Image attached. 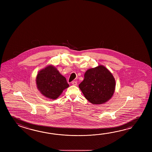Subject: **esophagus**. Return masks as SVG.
Wrapping results in <instances>:
<instances>
[{
  "mask_svg": "<svg viewBox=\"0 0 152 152\" xmlns=\"http://www.w3.org/2000/svg\"><path fill=\"white\" fill-rule=\"evenodd\" d=\"M71 84H72L73 85H75V86L77 85V83L76 81H72Z\"/></svg>",
  "mask_w": 152,
  "mask_h": 152,
  "instance_id": "obj_1",
  "label": "esophagus"
}]
</instances>
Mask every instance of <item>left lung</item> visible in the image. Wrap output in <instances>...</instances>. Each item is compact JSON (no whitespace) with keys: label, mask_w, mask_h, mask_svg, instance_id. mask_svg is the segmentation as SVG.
Here are the masks:
<instances>
[{"label":"left lung","mask_w":152,"mask_h":152,"mask_svg":"<svg viewBox=\"0 0 152 152\" xmlns=\"http://www.w3.org/2000/svg\"><path fill=\"white\" fill-rule=\"evenodd\" d=\"M116 81L110 71L103 65L87 70L79 87L84 97L94 105L103 104L112 98Z\"/></svg>","instance_id":"1"}]
</instances>
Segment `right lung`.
<instances>
[{"instance_id":"obj_1","label":"right lung","mask_w":152,"mask_h":152,"mask_svg":"<svg viewBox=\"0 0 152 152\" xmlns=\"http://www.w3.org/2000/svg\"><path fill=\"white\" fill-rule=\"evenodd\" d=\"M36 84L40 93L51 99H57L63 91L69 87L66 77L60 73L54 66L51 65L38 72Z\"/></svg>"}]
</instances>
